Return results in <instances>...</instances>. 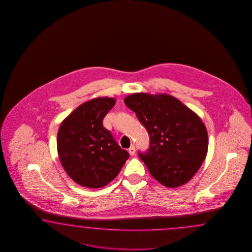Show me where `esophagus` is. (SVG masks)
Wrapping results in <instances>:
<instances>
[{"label": "esophagus", "mask_w": 252, "mask_h": 252, "mask_svg": "<svg viewBox=\"0 0 252 252\" xmlns=\"http://www.w3.org/2000/svg\"><path fill=\"white\" fill-rule=\"evenodd\" d=\"M128 150L129 155L133 156L134 154H135V146H134V145H131Z\"/></svg>", "instance_id": "34e87169"}]
</instances>
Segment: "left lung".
Returning <instances> with one entry per match:
<instances>
[{
	"instance_id": "obj_1",
	"label": "left lung",
	"mask_w": 252,
	"mask_h": 252,
	"mask_svg": "<svg viewBox=\"0 0 252 252\" xmlns=\"http://www.w3.org/2000/svg\"><path fill=\"white\" fill-rule=\"evenodd\" d=\"M124 102L148 130L150 147L139 156L152 177L167 188L188 183L208 150V134L198 115L165 94L137 93Z\"/></svg>"
}]
</instances>
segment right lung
<instances>
[{"label": "right lung", "instance_id": "obj_1", "mask_svg": "<svg viewBox=\"0 0 252 252\" xmlns=\"http://www.w3.org/2000/svg\"><path fill=\"white\" fill-rule=\"evenodd\" d=\"M114 98L98 97L84 102L64 119L58 133V153L64 170L75 183L102 188L118 175L128 158L102 121Z\"/></svg>", "mask_w": 252, "mask_h": 252}]
</instances>
